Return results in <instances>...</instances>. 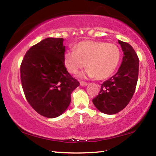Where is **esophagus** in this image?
I'll list each match as a JSON object with an SVG mask.
<instances>
[{
	"instance_id": "1",
	"label": "esophagus",
	"mask_w": 156,
	"mask_h": 156,
	"mask_svg": "<svg viewBox=\"0 0 156 156\" xmlns=\"http://www.w3.org/2000/svg\"><path fill=\"white\" fill-rule=\"evenodd\" d=\"M87 83H85V82H83V81H80V85L81 86V87H85V86H87Z\"/></svg>"
}]
</instances>
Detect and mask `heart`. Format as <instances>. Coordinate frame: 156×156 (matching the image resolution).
Here are the masks:
<instances>
[{"label":"heart","mask_w":156,"mask_h":156,"mask_svg":"<svg viewBox=\"0 0 156 156\" xmlns=\"http://www.w3.org/2000/svg\"><path fill=\"white\" fill-rule=\"evenodd\" d=\"M120 49L113 43L87 40L67 50L64 54V64L71 73H77L84 66L87 67L80 73L81 77L105 79L112 74L119 63Z\"/></svg>","instance_id":"b5f03b06"}]
</instances>
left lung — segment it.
I'll list each match as a JSON object with an SVG mask.
<instances>
[{
    "label": "left lung",
    "instance_id": "8db88e82",
    "mask_svg": "<svg viewBox=\"0 0 156 156\" xmlns=\"http://www.w3.org/2000/svg\"><path fill=\"white\" fill-rule=\"evenodd\" d=\"M123 51L118 72L101 84L98 95L92 100L98 109L105 114H115L129 104L135 92L138 77L139 59L133 47L118 41Z\"/></svg>",
    "mask_w": 156,
    "mask_h": 156
}]
</instances>
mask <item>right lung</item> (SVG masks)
Here are the masks:
<instances>
[{
    "label": "right lung",
    "mask_w": 156,
    "mask_h": 156,
    "mask_svg": "<svg viewBox=\"0 0 156 156\" xmlns=\"http://www.w3.org/2000/svg\"><path fill=\"white\" fill-rule=\"evenodd\" d=\"M63 38H47L26 53L20 65V78L26 99L33 109L46 118L64 113L71 94L80 85L64 64Z\"/></svg>",
    "instance_id": "right-lung-1"
}]
</instances>
